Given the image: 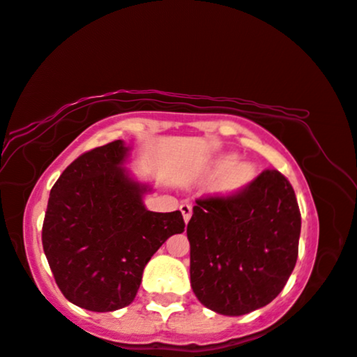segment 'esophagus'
Wrapping results in <instances>:
<instances>
[{
  "label": "esophagus",
  "mask_w": 357,
  "mask_h": 357,
  "mask_svg": "<svg viewBox=\"0 0 357 357\" xmlns=\"http://www.w3.org/2000/svg\"><path fill=\"white\" fill-rule=\"evenodd\" d=\"M179 210H181V213H183V218H184V222L188 223L189 220H190V217H192V207H190V204L184 202V204L181 205V207H179Z\"/></svg>",
  "instance_id": "34e87169"
}]
</instances>
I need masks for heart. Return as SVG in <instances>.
Listing matches in <instances>:
<instances>
[{"label": "heart", "instance_id": "1", "mask_svg": "<svg viewBox=\"0 0 357 357\" xmlns=\"http://www.w3.org/2000/svg\"><path fill=\"white\" fill-rule=\"evenodd\" d=\"M223 181V188L227 190H239L244 188L245 184L250 183L252 179V168L248 163H238V157L236 155H225L215 165V172L217 173H226Z\"/></svg>", "mask_w": 357, "mask_h": 357}]
</instances>
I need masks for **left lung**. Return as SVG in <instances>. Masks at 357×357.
<instances>
[{"mask_svg": "<svg viewBox=\"0 0 357 357\" xmlns=\"http://www.w3.org/2000/svg\"><path fill=\"white\" fill-rule=\"evenodd\" d=\"M299 234L294 189L277 169L228 197L197 199L188 223L194 294L222 315L264 307L293 273Z\"/></svg>", "mask_w": 357, "mask_h": 357, "instance_id": "8db88e82", "label": "left lung"}]
</instances>
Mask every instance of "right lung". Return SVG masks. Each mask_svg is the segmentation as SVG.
I'll list each match as a JSON object with an SVG mask.
<instances>
[{
  "instance_id": "right-lung-1",
  "label": "right lung",
  "mask_w": 357,
  "mask_h": 357,
  "mask_svg": "<svg viewBox=\"0 0 357 357\" xmlns=\"http://www.w3.org/2000/svg\"><path fill=\"white\" fill-rule=\"evenodd\" d=\"M129 150L114 140L74 160L53 185L43 220V250L58 288L93 312L132 303L145 265L185 227L179 210L145 208L152 188L123 167Z\"/></svg>"
}]
</instances>
